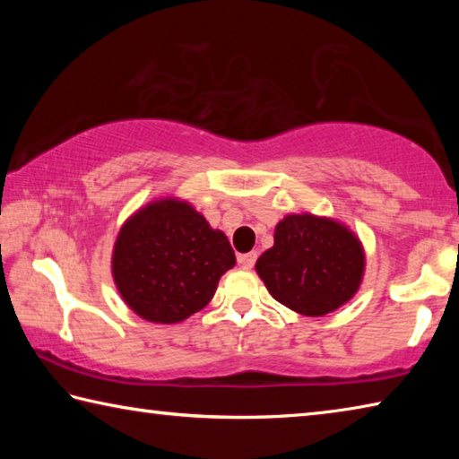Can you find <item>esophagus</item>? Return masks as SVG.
I'll return each instance as SVG.
<instances>
[{
    "label": "esophagus",
    "mask_w": 459,
    "mask_h": 459,
    "mask_svg": "<svg viewBox=\"0 0 459 459\" xmlns=\"http://www.w3.org/2000/svg\"><path fill=\"white\" fill-rule=\"evenodd\" d=\"M255 261H257V253L251 251V253H245V255H238V263L243 265L245 269H251L255 265Z\"/></svg>",
    "instance_id": "obj_1"
}]
</instances>
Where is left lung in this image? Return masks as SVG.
Here are the masks:
<instances>
[{
    "instance_id": "1",
    "label": "left lung",
    "mask_w": 459,
    "mask_h": 459,
    "mask_svg": "<svg viewBox=\"0 0 459 459\" xmlns=\"http://www.w3.org/2000/svg\"><path fill=\"white\" fill-rule=\"evenodd\" d=\"M275 245L257 261L269 293L293 312L324 316L346 304L364 273L360 240L340 222L290 214L277 224Z\"/></svg>"
}]
</instances>
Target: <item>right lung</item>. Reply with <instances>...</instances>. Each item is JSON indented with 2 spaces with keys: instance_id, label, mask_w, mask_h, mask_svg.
I'll return each mask as SVG.
<instances>
[{
  "instance_id": "obj_1",
  "label": "right lung",
  "mask_w": 459,
  "mask_h": 459,
  "mask_svg": "<svg viewBox=\"0 0 459 459\" xmlns=\"http://www.w3.org/2000/svg\"><path fill=\"white\" fill-rule=\"evenodd\" d=\"M235 251L188 202H152L123 224L113 277L126 304L147 322L176 324L212 299Z\"/></svg>"
}]
</instances>
